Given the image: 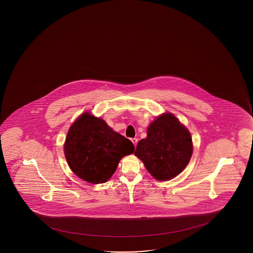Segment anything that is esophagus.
<instances>
[{
    "label": "esophagus",
    "instance_id": "obj_1",
    "mask_svg": "<svg viewBox=\"0 0 253 253\" xmlns=\"http://www.w3.org/2000/svg\"><path fill=\"white\" fill-rule=\"evenodd\" d=\"M131 142H132V143H133L134 146H137V138H136V137H134V138H131Z\"/></svg>",
    "mask_w": 253,
    "mask_h": 253
}]
</instances>
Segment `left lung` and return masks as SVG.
Instances as JSON below:
<instances>
[{
    "instance_id": "1",
    "label": "left lung",
    "mask_w": 253,
    "mask_h": 253,
    "mask_svg": "<svg viewBox=\"0 0 253 253\" xmlns=\"http://www.w3.org/2000/svg\"><path fill=\"white\" fill-rule=\"evenodd\" d=\"M192 140L187 128L171 113L163 114L147 130L134 154L158 180L175 177L186 168L192 154Z\"/></svg>"
}]
</instances>
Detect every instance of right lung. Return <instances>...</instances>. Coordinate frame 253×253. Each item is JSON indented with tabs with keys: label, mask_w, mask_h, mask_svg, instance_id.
Segmentation results:
<instances>
[{
	"label": "right lung",
	"mask_w": 253,
	"mask_h": 253,
	"mask_svg": "<svg viewBox=\"0 0 253 253\" xmlns=\"http://www.w3.org/2000/svg\"><path fill=\"white\" fill-rule=\"evenodd\" d=\"M64 152L76 175L89 183L99 184L112 176L122 158L133 153L134 146L104 120L85 112L70 127Z\"/></svg>",
	"instance_id": "1"
}]
</instances>
